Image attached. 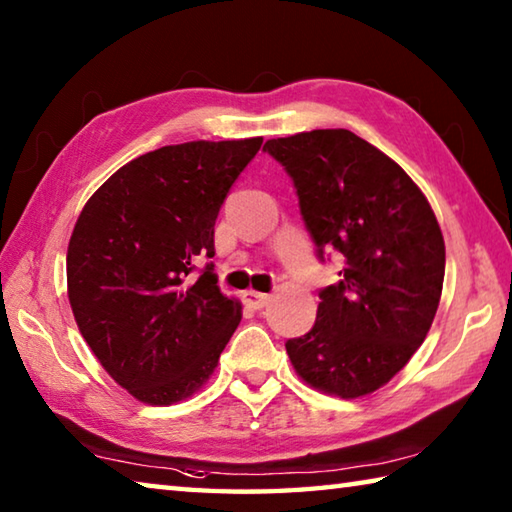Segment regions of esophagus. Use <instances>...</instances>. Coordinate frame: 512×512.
<instances>
[{
  "mask_svg": "<svg viewBox=\"0 0 512 512\" xmlns=\"http://www.w3.org/2000/svg\"><path fill=\"white\" fill-rule=\"evenodd\" d=\"M268 300H271V296H268V293H259V291H253V289L244 293V302H246L248 307H253V309L266 307Z\"/></svg>",
  "mask_w": 512,
  "mask_h": 512,
  "instance_id": "34e87169",
  "label": "esophagus"
}]
</instances>
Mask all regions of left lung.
Segmentation results:
<instances>
[{
  "instance_id": "left-lung-1",
  "label": "left lung",
  "mask_w": 512,
  "mask_h": 512,
  "mask_svg": "<svg viewBox=\"0 0 512 512\" xmlns=\"http://www.w3.org/2000/svg\"><path fill=\"white\" fill-rule=\"evenodd\" d=\"M264 151L289 173L320 262L343 257L318 291L316 323L287 341L298 375L361 397L397 375L436 316L445 241L427 198L400 164L345 128L277 137Z\"/></svg>"
}]
</instances>
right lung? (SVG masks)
I'll return each mask as SVG.
<instances>
[{
	"label": "right lung",
	"instance_id": "1",
	"mask_svg": "<svg viewBox=\"0 0 512 512\" xmlns=\"http://www.w3.org/2000/svg\"><path fill=\"white\" fill-rule=\"evenodd\" d=\"M262 137L162 146L124 164L85 203L67 248L83 339L146 404L192 395L241 320L216 287L214 223Z\"/></svg>",
	"mask_w": 512,
	"mask_h": 512
}]
</instances>
